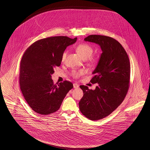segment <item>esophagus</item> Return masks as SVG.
I'll list each match as a JSON object with an SVG mask.
<instances>
[{"instance_id":"obj_1","label":"esophagus","mask_w":150,"mask_h":150,"mask_svg":"<svg viewBox=\"0 0 150 150\" xmlns=\"http://www.w3.org/2000/svg\"><path fill=\"white\" fill-rule=\"evenodd\" d=\"M79 86V84H77V83H74V84H73V87H74V88H77Z\"/></svg>"}]
</instances>
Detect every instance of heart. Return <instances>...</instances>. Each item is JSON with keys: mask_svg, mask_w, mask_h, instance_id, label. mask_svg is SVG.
Returning a JSON list of instances; mask_svg holds the SVG:
<instances>
[{"mask_svg": "<svg viewBox=\"0 0 150 150\" xmlns=\"http://www.w3.org/2000/svg\"><path fill=\"white\" fill-rule=\"evenodd\" d=\"M76 50L77 52L80 55V56L84 59H86L88 58V59L91 62H93L95 61V58L91 56L93 52V48L91 45L86 43L80 44L76 47ZM66 55H67V51H64L62 55V61H64V59H66ZM83 73H84V71L83 70H73L71 71V75L76 78L79 77V76L82 75Z\"/></svg>", "mask_w": 150, "mask_h": 150, "instance_id": "obj_1", "label": "heart"}]
</instances>
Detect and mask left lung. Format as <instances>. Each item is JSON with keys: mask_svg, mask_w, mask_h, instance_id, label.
Instances as JSON below:
<instances>
[{"mask_svg": "<svg viewBox=\"0 0 150 150\" xmlns=\"http://www.w3.org/2000/svg\"><path fill=\"white\" fill-rule=\"evenodd\" d=\"M84 40L99 44L102 51L90 81L98 85L95 90L80 86L84 93L79 102L80 111L96 121L110 115L124 100L129 86L130 62L124 47L112 38L92 35Z\"/></svg>", "mask_w": 150, "mask_h": 150, "instance_id": "1", "label": "left lung"}]
</instances>
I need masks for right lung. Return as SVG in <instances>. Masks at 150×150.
<instances>
[{
    "mask_svg": "<svg viewBox=\"0 0 150 150\" xmlns=\"http://www.w3.org/2000/svg\"><path fill=\"white\" fill-rule=\"evenodd\" d=\"M77 38L54 36L39 40L25 51L20 62L19 81L22 95L30 108L42 115L57 111L73 84L64 81L54 84L51 75L59 66L66 47Z\"/></svg>",
    "mask_w": 150,
    "mask_h": 150,
    "instance_id": "add662e5",
    "label": "right lung"
}]
</instances>
